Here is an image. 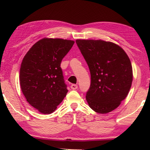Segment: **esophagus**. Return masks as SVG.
<instances>
[{
  "label": "esophagus",
  "mask_w": 150,
  "mask_h": 150,
  "mask_svg": "<svg viewBox=\"0 0 150 150\" xmlns=\"http://www.w3.org/2000/svg\"><path fill=\"white\" fill-rule=\"evenodd\" d=\"M77 88H78V86L77 85H75V84H73V85H71V89H73V90L77 89Z\"/></svg>",
  "instance_id": "obj_1"
}]
</instances>
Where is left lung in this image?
I'll return each instance as SVG.
<instances>
[{"label": "left lung", "instance_id": "1", "mask_svg": "<svg viewBox=\"0 0 150 150\" xmlns=\"http://www.w3.org/2000/svg\"><path fill=\"white\" fill-rule=\"evenodd\" d=\"M91 73L86 94L90 108L106 114L115 110L127 96L132 83V67L122 48L103 40H77Z\"/></svg>", "mask_w": 150, "mask_h": 150}]
</instances>
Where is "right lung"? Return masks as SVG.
Wrapping results in <instances>:
<instances>
[{"instance_id":"1","label":"right lung","mask_w":150,"mask_h":150,"mask_svg":"<svg viewBox=\"0 0 150 150\" xmlns=\"http://www.w3.org/2000/svg\"><path fill=\"white\" fill-rule=\"evenodd\" d=\"M75 42L44 38L25 55L20 70L22 93L30 105L42 114L55 111L68 90L61 62Z\"/></svg>"}]
</instances>
